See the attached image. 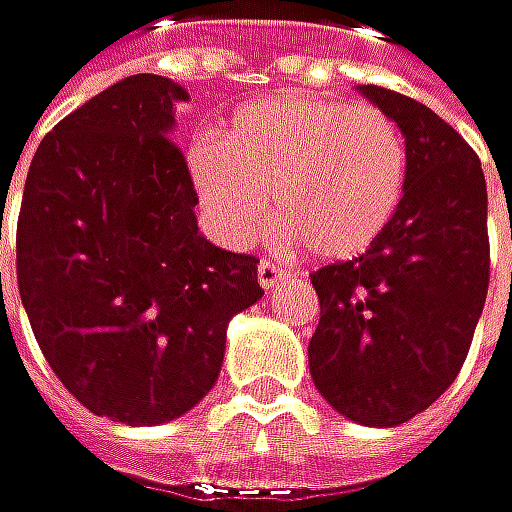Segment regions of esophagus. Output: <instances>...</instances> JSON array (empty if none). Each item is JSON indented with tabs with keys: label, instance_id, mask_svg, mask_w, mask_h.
<instances>
[{
	"label": "esophagus",
	"instance_id": "34e87169",
	"mask_svg": "<svg viewBox=\"0 0 512 512\" xmlns=\"http://www.w3.org/2000/svg\"><path fill=\"white\" fill-rule=\"evenodd\" d=\"M285 276H288V273H285L282 267H276L273 261H261V264H258V282H261V288H267V291L276 288Z\"/></svg>",
	"mask_w": 512,
	"mask_h": 512
}]
</instances>
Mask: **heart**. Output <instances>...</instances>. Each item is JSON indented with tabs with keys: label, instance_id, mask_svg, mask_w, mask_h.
<instances>
[{
	"label": "heart",
	"instance_id": "1",
	"mask_svg": "<svg viewBox=\"0 0 512 512\" xmlns=\"http://www.w3.org/2000/svg\"><path fill=\"white\" fill-rule=\"evenodd\" d=\"M185 167L203 218L224 245H245L270 218L285 245L348 261L390 227L408 182V146L378 107L285 92L233 113L224 143L194 140Z\"/></svg>",
	"mask_w": 512,
	"mask_h": 512
}]
</instances>
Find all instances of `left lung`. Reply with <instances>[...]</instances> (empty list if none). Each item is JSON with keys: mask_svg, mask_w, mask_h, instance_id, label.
Segmentation results:
<instances>
[{"mask_svg": "<svg viewBox=\"0 0 512 512\" xmlns=\"http://www.w3.org/2000/svg\"><path fill=\"white\" fill-rule=\"evenodd\" d=\"M402 131L405 197L381 239L312 273L321 321L309 369L360 426H399L459 375L489 291L486 176L477 152L426 104L360 86Z\"/></svg>", "mask_w": 512, "mask_h": 512, "instance_id": "obj_1", "label": "left lung"}]
</instances>
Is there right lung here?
<instances>
[{"label": "right lung", "instance_id": "1", "mask_svg": "<svg viewBox=\"0 0 512 512\" xmlns=\"http://www.w3.org/2000/svg\"><path fill=\"white\" fill-rule=\"evenodd\" d=\"M185 98L158 74L89 98L38 143L17 215V288L44 360L83 408L125 426L191 411L221 372L227 321L264 297L254 254L197 233V191L167 137Z\"/></svg>", "mask_w": 512, "mask_h": 512}]
</instances>
